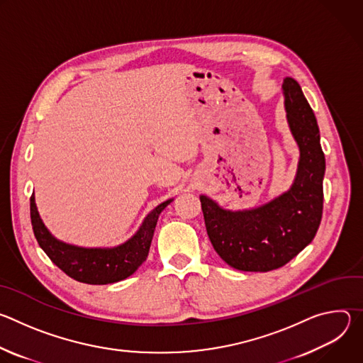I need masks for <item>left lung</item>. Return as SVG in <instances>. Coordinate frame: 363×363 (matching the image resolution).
<instances>
[{
    "instance_id": "8db88e82",
    "label": "left lung",
    "mask_w": 363,
    "mask_h": 363,
    "mask_svg": "<svg viewBox=\"0 0 363 363\" xmlns=\"http://www.w3.org/2000/svg\"><path fill=\"white\" fill-rule=\"evenodd\" d=\"M287 121L300 147L291 189L250 211H225L199 196L206 234L223 260L242 272H270L287 264L315 238L323 214L325 153L316 116L300 84L284 79Z\"/></svg>"
}]
</instances>
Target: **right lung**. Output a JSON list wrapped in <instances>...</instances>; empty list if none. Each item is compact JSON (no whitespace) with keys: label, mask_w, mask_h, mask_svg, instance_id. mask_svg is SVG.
<instances>
[{"label":"right lung","mask_w":363,"mask_h":363,"mask_svg":"<svg viewBox=\"0 0 363 363\" xmlns=\"http://www.w3.org/2000/svg\"><path fill=\"white\" fill-rule=\"evenodd\" d=\"M171 201L162 202L147 214L139 231L116 248H82L56 240L37 213L34 195L30 198V217L38 245L62 272L80 283L109 284L129 277L146 260L158 217Z\"/></svg>","instance_id":"obj_1"}]
</instances>
